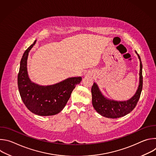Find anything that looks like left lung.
I'll return each mask as SVG.
<instances>
[{"mask_svg": "<svg viewBox=\"0 0 156 156\" xmlns=\"http://www.w3.org/2000/svg\"><path fill=\"white\" fill-rule=\"evenodd\" d=\"M135 52L138 54L136 51ZM138 56L140 60V83L136 93L130 99L126 101L109 100L102 94L98 85L94 83L91 87L93 105L94 109L101 115L110 119L120 118L129 114L136 107L140 98L143 88V65L141 58L138 54Z\"/></svg>", "mask_w": 156, "mask_h": 156, "instance_id": "8db88e82", "label": "left lung"}]
</instances>
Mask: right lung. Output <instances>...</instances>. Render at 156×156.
Listing matches in <instances>:
<instances>
[{
	"instance_id": "obj_1",
	"label": "right lung",
	"mask_w": 156,
	"mask_h": 156,
	"mask_svg": "<svg viewBox=\"0 0 156 156\" xmlns=\"http://www.w3.org/2000/svg\"><path fill=\"white\" fill-rule=\"evenodd\" d=\"M36 40L24 52L20 61L18 74V87L21 98L31 112L41 116L58 114L70 98L75 86L82 80L81 77L66 79L57 84L42 86L33 83L27 72L28 53Z\"/></svg>"
}]
</instances>
